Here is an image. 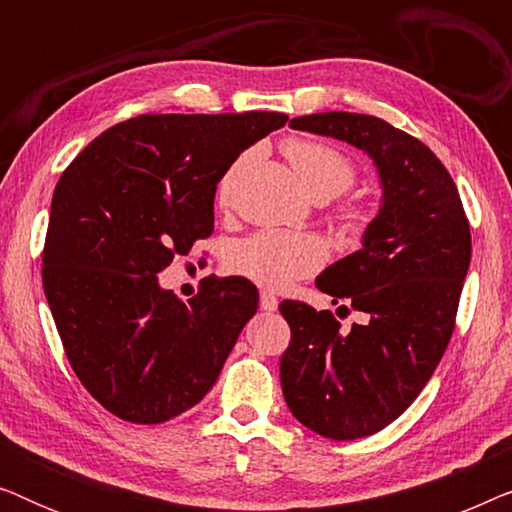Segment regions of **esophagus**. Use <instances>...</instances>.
Returning a JSON list of instances; mask_svg holds the SVG:
<instances>
[{"label": "esophagus", "instance_id": "esophagus-1", "mask_svg": "<svg viewBox=\"0 0 512 512\" xmlns=\"http://www.w3.org/2000/svg\"><path fill=\"white\" fill-rule=\"evenodd\" d=\"M279 307V300L272 296L270 291H261V310L265 312H275Z\"/></svg>", "mask_w": 512, "mask_h": 512}]
</instances>
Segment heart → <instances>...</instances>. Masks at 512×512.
Here are the masks:
<instances>
[{"label":"heart","mask_w":512,"mask_h":512,"mask_svg":"<svg viewBox=\"0 0 512 512\" xmlns=\"http://www.w3.org/2000/svg\"><path fill=\"white\" fill-rule=\"evenodd\" d=\"M284 156L289 158L298 179L314 198H335L354 184L356 167L345 153L331 144L314 139H289L284 144ZM242 160L228 167L216 188L219 202H228L233 193ZM373 212L361 202L342 209V228L352 235L366 233ZM328 258L326 244L317 235L284 233V230H261L244 240H237L228 251L226 265L233 275L249 279L263 289H286L298 279H305L324 268Z\"/></svg>","instance_id":"heart-1"}]
</instances>
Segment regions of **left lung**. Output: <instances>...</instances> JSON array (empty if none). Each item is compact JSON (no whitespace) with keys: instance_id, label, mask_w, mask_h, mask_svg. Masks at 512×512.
Wrapping results in <instances>:
<instances>
[{"instance_id":"left-lung-1","label":"left lung","mask_w":512,"mask_h":512,"mask_svg":"<svg viewBox=\"0 0 512 512\" xmlns=\"http://www.w3.org/2000/svg\"><path fill=\"white\" fill-rule=\"evenodd\" d=\"M289 125L366 151L380 174L382 205L363 247L317 277L333 303L347 300L361 312V324L342 331L328 310L298 300L279 305L291 326L279 361L284 401L324 438L373 436L410 408L443 359L471 263V228L450 172L408 132L349 111Z\"/></svg>"}]
</instances>
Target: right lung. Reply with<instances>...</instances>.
Wrapping results in <instances>:
<instances>
[{
    "label": "right lung",
    "mask_w": 512,
    "mask_h": 512,
    "mask_svg": "<svg viewBox=\"0 0 512 512\" xmlns=\"http://www.w3.org/2000/svg\"><path fill=\"white\" fill-rule=\"evenodd\" d=\"M286 121L277 111L144 114L104 130L62 172L44 293L76 377L111 415L160 424L214 387L256 314V286L212 279L184 303L158 275L212 235L216 184Z\"/></svg>",
    "instance_id": "1"
}]
</instances>
